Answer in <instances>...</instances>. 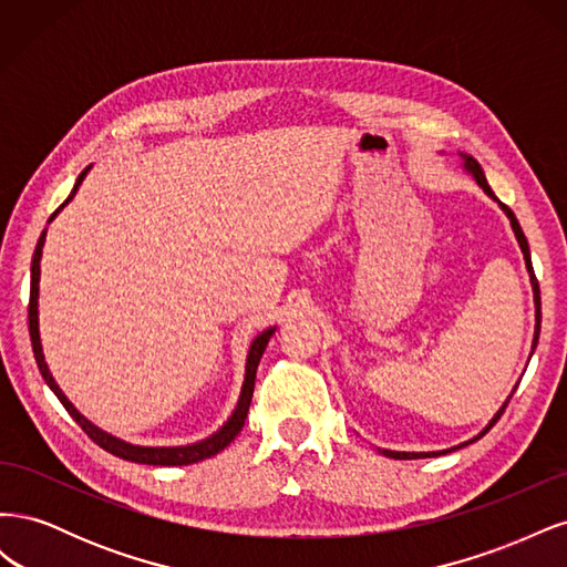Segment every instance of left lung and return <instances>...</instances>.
<instances>
[{
  "label": "left lung",
  "mask_w": 567,
  "mask_h": 567,
  "mask_svg": "<svg viewBox=\"0 0 567 567\" xmlns=\"http://www.w3.org/2000/svg\"><path fill=\"white\" fill-rule=\"evenodd\" d=\"M461 158H463V167L468 169V173L475 177V182L483 186V192L489 196V198H494V200H499L494 196V192L489 188V184H487V179H485V173H483V167H480V163L475 161V158H471V156H466V153H461ZM499 205H502V210L508 215V219H511V227H513V231H516V238H518V244H520V250H523V255H525V265H527V271H529V281H532V290H535V307H537V329H535V340H532V350L537 348V340H539V329H542V298H539V284H537V277H535V269H532V260H529V246H527V238H525V234H523V229H520V225H518V219H516V215L511 213V208L508 205H504L502 200H499ZM506 404H508V400H506ZM506 404L496 411V416L489 421V425L485 427L483 433H480L477 437H483L489 427L499 421V416L504 414V409H506ZM475 437V440H477ZM475 440H471V442H475ZM463 447V444H461ZM447 452H452V450H447ZM447 452H437V454H447ZM383 454L385 456H390V458H421V456H435V452L433 454H416V452H390V450H383Z\"/></svg>",
  "instance_id": "8db88e82"
}]
</instances>
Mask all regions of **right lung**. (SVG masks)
<instances>
[{
    "instance_id": "add662e5",
    "label": "right lung",
    "mask_w": 567,
    "mask_h": 567,
    "mask_svg": "<svg viewBox=\"0 0 567 567\" xmlns=\"http://www.w3.org/2000/svg\"><path fill=\"white\" fill-rule=\"evenodd\" d=\"M87 173H90V167H84L82 173H80V177H78V182H75V186H73L71 196L65 198V203L75 196L78 186L82 184V179H84V175H87ZM65 203H61V205H59V210L63 208ZM59 210L49 217V221L59 215ZM44 238H47V229L42 231L40 241H38V246H35V255H32V267H30V305H28V326H30L32 352H35V362H38V367H40L42 379L47 381V385H49L51 390H54V394H56V398L61 400V404L65 406L68 414H71V416L75 419V423H78V425L82 427V431L87 433V435L99 444L101 450H106V452H111V454H115V456H120V458H125V461L148 463V466H188V463H198V461H203V458H210V456H215L217 452L225 450L227 444H229L238 433H241V427H244V423H246V419H248V409H250V400H252V388H255V371H257V364H260L262 352H265V348H267V342H269V338H271L274 329H267L265 333H260V336H257V338L252 340L250 352H248V362H246V381H244L241 398H238V404H236V409H234L231 419H229L225 425H221L215 435L205 437V440H200V442H196V444H186V447H140V444L123 442V440H117V437H113V435H109V433H104V431H99L96 425H92L87 419H84V416L80 414V411H78L71 402H68V398H65V394L61 392V388L56 385V381L51 379V373H49V369H47L44 354H42V342H40V323H38L40 257H42Z\"/></svg>"
}]
</instances>
